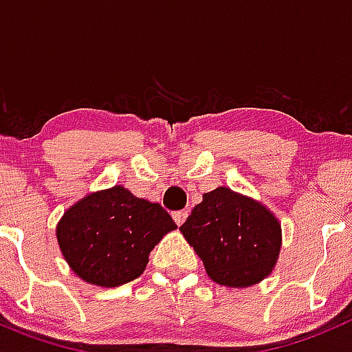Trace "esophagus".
I'll return each mask as SVG.
<instances>
[{
  "mask_svg": "<svg viewBox=\"0 0 352 352\" xmlns=\"http://www.w3.org/2000/svg\"><path fill=\"white\" fill-rule=\"evenodd\" d=\"M188 214H189V210H177V212H173V219H175V223L179 225V227L186 221Z\"/></svg>",
  "mask_w": 352,
  "mask_h": 352,
  "instance_id": "34e87169",
  "label": "esophagus"
}]
</instances>
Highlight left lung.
<instances>
[{
  "label": "left lung",
  "instance_id": "1",
  "mask_svg": "<svg viewBox=\"0 0 352 352\" xmlns=\"http://www.w3.org/2000/svg\"><path fill=\"white\" fill-rule=\"evenodd\" d=\"M180 232L210 280L234 289L262 282L282 248V227L274 214L261 201L223 186L204 195Z\"/></svg>",
  "mask_w": 352,
  "mask_h": 352
}]
</instances>
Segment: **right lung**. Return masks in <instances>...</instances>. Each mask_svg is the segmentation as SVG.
<instances>
[{
	"label": "right lung",
	"mask_w": 352,
	"mask_h": 352,
	"mask_svg": "<svg viewBox=\"0 0 352 352\" xmlns=\"http://www.w3.org/2000/svg\"><path fill=\"white\" fill-rule=\"evenodd\" d=\"M172 216L129 189L115 186L81 198L67 209L56 239L70 269L99 287L133 282L163 235L175 230Z\"/></svg>",
	"instance_id": "right-lung-1"
}]
</instances>
